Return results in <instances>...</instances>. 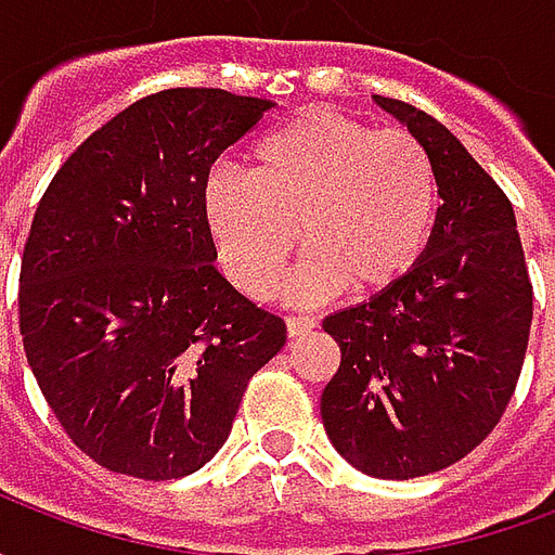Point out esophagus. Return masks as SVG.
Listing matches in <instances>:
<instances>
[{
	"mask_svg": "<svg viewBox=\"0 0 555 555\" xmlns=\"http://www.w3.org/2000/svg\"><path fill=\"white\" fill-rule=\"evenodd\" d=\"M285 326H288L291 338H300V336H306V333H312L314 318H309V314H300V318H288V321H285Z\"/></svg>",
	"mask_w": 555,
	"mask_h": 555,
	"instance_id": "1",
	"label": "esophagus"
}]
</instances>
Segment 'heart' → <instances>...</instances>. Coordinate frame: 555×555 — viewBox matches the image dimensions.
<instances>
[{"label": "heart", "mask_w": 555, "mask_h": 555, "mask_svg": "<svg viewBox=\"0 0 555 555\" xmlns=\"http://www.w3.org/2000/svg\"><path fill=\"white\" fill-rule=\"evenodd\" d=\"M202 207L225 273L255 300L276 291L300 241L297 297L324 300L345 285L380 294L428 253L440 178L408 130L318 106L258 139L249 175L214 171Z\"/></svg>", "instance_id": "obj_1"}]
</instances>
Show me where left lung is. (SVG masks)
I'll return each mask as SVG.
<instances>
[{
    "instance_id": "8db88e82",
    "label": "left lung",
    "mask_w": 555,
    "mask_h": 555,
    "mask_svg": "<svg viewBox=\"0 0 555 555\" xmlns=\"http://www.w3.org/2000/svg\"><path fill=\"white\" fill-rule=\"evenodd\" d=\"M428 147L440 219L428 253L392 288L330 314L341 365L321 396L336 452L374 478H418L496 428L520 377L532 282L512 202L446 127L374 94Z\"/></svg>"
}]
</instances>
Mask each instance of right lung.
Returning <instances> with one entry per match:
<instances>
[{
	"instance_id": "right-lung-1",
	"label": "right lung",
	"mask_w": 555,
	"mask_h": 555,
	"mask_svg": "<svg viewBox=\"0 0 555 555\" xmlns=\"http://www.w3.org/2000/svg\"><path fill=\"white\" fill-rule=\"evenodd\" d=\"M276 103L222 89L142 98L65 159L20 267L26 360L67 437L121 476H190L229 440L285 321L217 270L210 166Z\"/></svg>"
}]
</instances>
